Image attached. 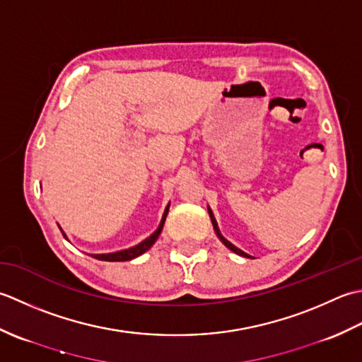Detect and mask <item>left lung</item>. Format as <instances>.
Listing matches in <instances>:
<instances>
[{
    "label": "left lung",
    "instance_id": "8db88e82",
    "mask_svg": "<svg viewBox=\"0 0 362 362\" xmlns=\"http://www.w3.org/2000/svg\"><path fill=\"white\" fill-rule=\"evenodd\" d=\"M208 212H209V217H211V222H212V225H214V230H216V234L218 235V239L222 240L223 243H225V247H228L231 250V252H234L235 255H239V256H243V257H250V255H247V253H243L240 248H238V247H234L233 243L230 242V240H226L223 235H222V233H220V230H218V226H217V222H216V218H214V214H212V211L208 208Z\"/></svg>",
    "mask_w": 362,
    "mask_h": 362
}]
</instances>
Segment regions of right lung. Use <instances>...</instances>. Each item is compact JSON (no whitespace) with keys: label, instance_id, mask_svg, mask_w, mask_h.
Returning a JSON list of instances; mask_svg holds the SVG:
<instances>
[{"label":"right lung","instance_id":"obj_1","mask_svg":"<svg viewBox=\"0 0 362 362\" xmlns=\"http://www.w3.org/2000/svg\"><path fill=\"white\" fill-rule=\"evenodd\" d=\"M170 206V204H168ZM168 206L165 208V211H164V216H162V220H160V223H159V226H158V230L154 231L150 238H146L145 240H142L139 243V245H136V247H131V248H128V250H120V252H115V253H106V255H92V257H95V259H100V261H109V262H117V261H131V259H134V257H137V256H140V255H144L146 250H150L151 248V245L154 242H156V239L159 238V234H160V231H162V226H164V222H165V217H167V214H168ZM59 230H61V226H59ZM61 233H62V235L65 239H67V235H65V233L61 230Z\"/></svg>","mask_w":362,"mask_h":362}]
</instances>
